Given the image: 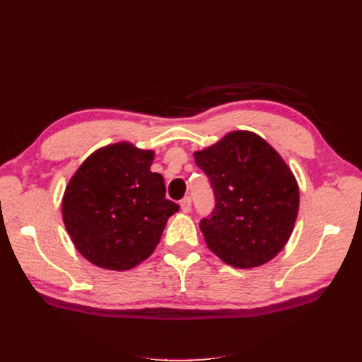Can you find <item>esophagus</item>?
<instances>
[{
    "label": "esophagus",
    "instance_id": "esophagus-1",
    "mask_svg": "<svg viewBox=\"0 0 362 362\" xmlns=\"http://www.w3.org/2000/svg\"><path fill=\"white\" fill-rule=\"evenodd\" d=\"M181 210L184 213H189L192 210V198H190V196H185V198L181 201Z\"/></svg>",
    "mask_w": 362,
    "mask_h": 362
}]
</instances>
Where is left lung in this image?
<instances>
[{
  "instance_id": "left-lung-1",
  "label": "left lung",
  "mask_w": 362,
  "mask_h": 362,
  "mask_svg": "<svg viewBox=\"0 0 362 362\" xmlns=\"http://www.w3.org/2000/svg\"><path fill=\"white\" fill-rule=\"evenodd\" d=\"M208 177L214 208L199 228L206 246L226 264L249 269L286 246L299 211L294 175L264 139L234 131L194 152Z\"/></svg>"
}]
</instances>
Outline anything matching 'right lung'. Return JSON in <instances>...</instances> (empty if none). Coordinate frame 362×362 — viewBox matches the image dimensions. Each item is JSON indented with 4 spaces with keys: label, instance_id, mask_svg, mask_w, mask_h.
Masks as SVG:
<instances>
[{
    "label": "right lung",
    "instance_id": "right-lung-1",
    "mask_svg": "<svg viewBox=\"0 0 362 362\" xmlns=\"http://www.w3.org/2000/svg\"><path fill=\"white\" fill-rule=\"evenodd\" d=\"M154 152L129 144L105 146L87 158L63 196V222L80 254L93 264L128 270L158 245L180 205L166 199Z\"/></svg>",
    "mask_w": 362,
    "mask_h": 362
}]
</instances>
